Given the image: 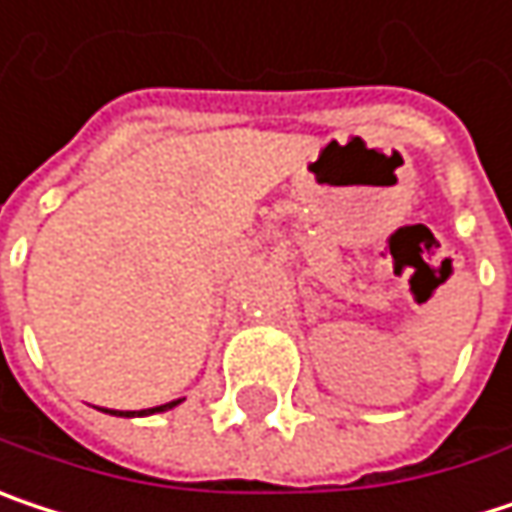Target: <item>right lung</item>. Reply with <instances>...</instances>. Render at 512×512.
Listing matches in <instances>:
<instances>
[{
    "label": "right lung",
    "instance_id": "1",
    "mask_svg": "<svg viewBox=\"0 0 512 512\" xmlns=\"http://www.w3.org/2000/svg\"><path fill=\"white\" fill-rule=\"evenodd\" d=\"M175 404H181V398H178V401H169V404H161V407H149V410H114V416H149V413H163V410H172Z\"/></svg>",
    "mask_w": 512,
    "mask_h": 512
}]
</instances>
